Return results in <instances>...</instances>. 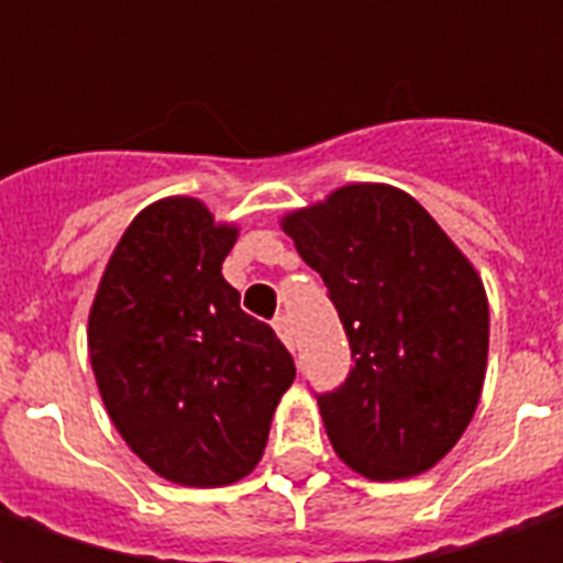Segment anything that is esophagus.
I'll list each match as a JSON object with an SVG mask.
<instances>
[{"label": "esophagus", "instance_id": "esophagus-1", "mask_svg": "<svg viewBox=\"0 0 563 563\" xmlns=\"http://www.w3.org/2000/svg\"><path fill=\"white\" fill-rule=\"evenodd\" d=\"M274 331L280 334L283 343H292V322H289L286 313H277V317H274Z\"/></svg>", "mask_w": 563, "mask_h": 563}]
</instances>
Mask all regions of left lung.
Here are the masks:
<instances>
[{"label": "left lung", "instance_id": "1", "mask_svg": "<svg viewBox=\"0 0 563 563\" xmlns=\"http://www.w3.org/2000/svg\"><path fill=\"white\" fill-rule=\"evenodd\" d=\"M283 229L329 286L350 341L346 379L317 391L331 446L367 479L434 467L483 391V280L428 210L391 186H343Z\"/></svg>", "mask_w": 563, "mask_h": 563}]
</instances>
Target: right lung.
I'll return each mask as SVG.
<instances>
[{"label":"right lung","instance_id":"1","mask_svg":"<svg viewBox=\"0 0 563 563\" xmlns=\"http://www.w3.org/2000/svg\"><path fill=\"white\" fill-rule=\"evenodd\" d=\"M232 225L196 198L135 217L90 310V362L132 452L180 485H229L253 471L295 362L222 277Z\"/></svg>","mask_w":563,"mask_h":563}]
</instances>
